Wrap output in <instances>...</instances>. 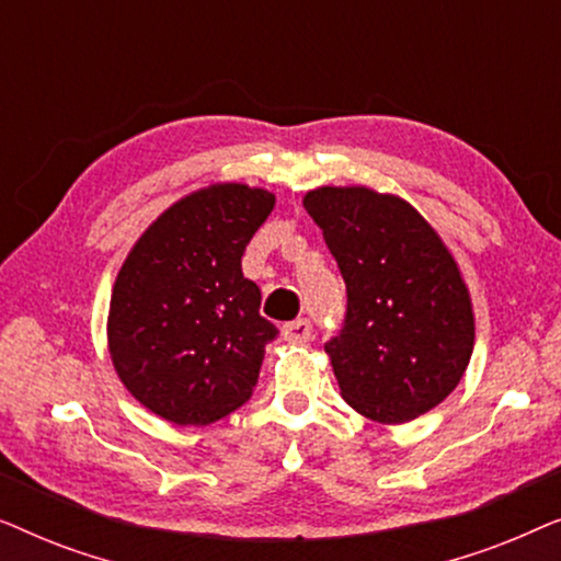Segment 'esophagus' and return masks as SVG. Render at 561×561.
<instances>
[{
	"label": "esophagus",
	"instance_id": "1",
	"mask_svg": "<svg viewBox=\"0 0 561 561\" xmlns=\"http://www.w3.org/2000/svg\"><path fill=\"white\" fill-rule=\"evenodd\" d=\"M283 340L288 342H309L313 336V327L309 319H296V321H288V324H283Z\"/></svg>",
	"mask_w": 561,
	"mask_h": 561
}]
</instances>
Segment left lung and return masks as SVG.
I'll return each mask as SVG.
<instances>
[{
	"mask_svg": "<svg viewBox=\"0 0 561 561\" xmlns=\"http://www.w3.org/2000/svg\"><path fill=\"white\" fill-rule=\"evenodd\" d=\"M347 286L340 334L324 344L342 398L378 424L439 405L470 365L474 317L462 273L403 198L365 186L304 196Z\"/></svg>",
	"mask_w": 561,
	"mask_h": 561,
	"instance_id": "obj_1",
	"label": "left lung"
}]
</instances>
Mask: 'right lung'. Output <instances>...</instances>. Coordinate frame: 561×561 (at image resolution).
<instances>
[{"label":"right lung","instance_id":"add662e5","mask_svg":"<svg viewBox=\"0 0 561 561\" xmlns=\"http://www.w3.org/2000/svg\"><path fill=\"white\" fill-rule=\"evenodd\" d=\"M275 196L244 183L194 191L129 250L114 280L110 355L125 388L156 416L206 426L250 401L265 344L260 288L242 275Z\"/></svg>","mask_w":561,"mask_h":561}]
</instances>
